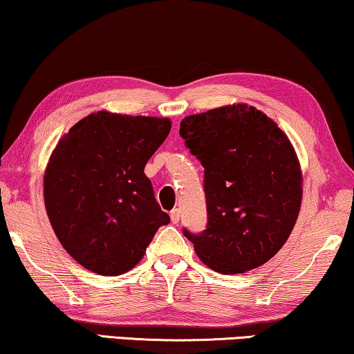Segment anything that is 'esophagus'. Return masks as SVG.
Masks as SVG:
<instances>
[{"instance_id": "obj_1", "label": "esophagus", "mask_w": 354, "mask_h": 354, "mask_svg": "<svg viewBox=\"0 0 354 354\" xmlns=\"http://www.w3.org/2000/svg\"><path fill=\"white\" fill-rule=\"evenodd\" d=\"M179 215H181V212H179V208H175V210H171L170 218H171L173 225H178V223H179Z\"/></svg>"}]
</instances>
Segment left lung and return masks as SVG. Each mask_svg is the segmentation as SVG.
Returning <instances> with one entry per match:
<instances>
[{"instance_id": "obj_1", "label": "left lung", "mask_w": 354, "mask_h": 354, "mask_svg": "<svg viewBox=\"0 0 354 354\" xmlns=\"http://www.w3.org/2000/svg\"><path fill=\"white\" fill-rule=\"evenodd\" d=\"M179 134L203 167L207 227L183 234L221 274L255 270L281 250L301 205V173L282 129L247 104L189 115Z\"/></svg>"}]
</instances>
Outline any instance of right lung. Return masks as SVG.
Masks as SVG:
<instances>
[{"label": "right lung", "mask_w": 354, "mask_h": 354, "mask_svg": "<svg viewBox=\"0 0 354 354\" xmlns=\"http://www.w3.org/2000/svg\"><path fill=\"white\" fill-rule=\"evenodd\" d=\"M168 118L91 113L59 141L44 175V203L59 242L101 276L131 270L168 225L144 167L162 146Z\"/></svg>", "instance_id": "obj_1"}]
</instances>
